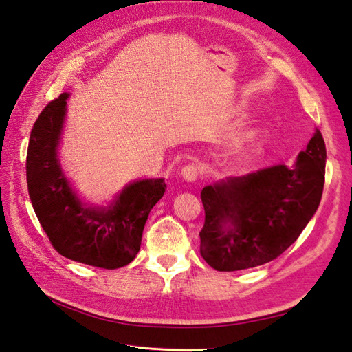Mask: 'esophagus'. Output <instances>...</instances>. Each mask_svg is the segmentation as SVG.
<instances>
[{
  "mask_svg": "<svg viewBox=\"0 0 352 352\" xmlns=\"http://www.w3.org/2000/svg\"><path fill=\"white\" fill-rule=\"evenodd\" d=\"M200 170L201 168H200L199 164L191 162V164H186V166L182 168L181 175H182V177L185 179L186 182H194L199 177V175H200Z\"/></svg>",
  "mask_w": 352,
  "mask_h": 352,
  "instance_id": "34e87169",
  "label": "esophagus"
}]
</instances>
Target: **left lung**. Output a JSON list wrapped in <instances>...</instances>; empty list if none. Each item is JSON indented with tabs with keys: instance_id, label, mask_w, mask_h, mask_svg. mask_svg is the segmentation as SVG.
<instances>
[{
	"instance_id": "1",
	"label": "left lung",
	"mask_w": 352,
	"mask_h": 352,
	"mask_svg": "<svg viewBox=\"0 0 352 352\" xmlns=\"http://www.w3.org/2000/svg\"><path fill=\"white\" fill-rule=\"evenodd\" d=\"M319 129L292 167L285 164L229 177L201 190L205 224L200 254L217 271L271 262L291 247L314 217L325 182Z\"/></svg>"
}]
</instances>
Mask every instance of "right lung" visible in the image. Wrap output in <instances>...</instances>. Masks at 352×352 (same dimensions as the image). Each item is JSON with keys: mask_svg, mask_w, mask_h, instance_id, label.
Listing matches in <instances>:
<instances>
[{"mask_svg": "<svg viewBox=\"0 0 352 352\" xmlns=\"http://www.w3.org/2000/svg\"><path fill=\"white\" fill-rule=\"evenodd\" d=\"M67 98L61 93L51 100L31 129L25 164L30 199L61 256L98 268H120L135 259L147 217L167 186L164 179H143L124 186L108 208L84 205L57 156Z\"/></svg>", "mask_w": 352, "mask_h": 352, "instance_id": "add662e5", "label": "right lung"}]
</instances>
